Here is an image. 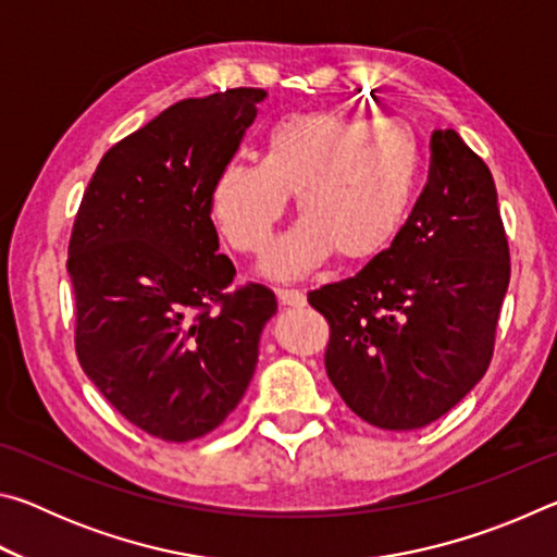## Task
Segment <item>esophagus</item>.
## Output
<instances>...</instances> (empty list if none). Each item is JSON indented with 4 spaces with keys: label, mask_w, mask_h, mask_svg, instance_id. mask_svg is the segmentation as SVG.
<instances>
[{
    "label": "esophagus",
    "mask_w": 557,
    "mask_h": 557,
    "mask_svg": "<svg viewBox=\"0 0 557 557\" xmlns=\"http://www.w3.org/2000/svg\"><path fill=\"white\" fill-rule=\"evenodd\" d=\"M275 292H277L280 305H285V307H301V305H305V292H301V289L277 287Z\"/></svg>",
    "instance_id": "1"
}]
</instances>
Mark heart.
<instances>
[{"instance_id":"1","label":"heart","mask_w":557,"mask_h":557,"mask_svg":"<svg viewBox=\"0 0 557 557\" xmlns=\"http://www.w3.org/2000/svg\"><path fill=\"white\" fill-rule=\"evenodd\" d=\"M420 145L400 120L305 112L270 129L262 159H233L213 186V213L240 252L265 250L287 191L301 221L268 256L277 275H297L334 252L344 262L379 258L408 221Z\"/></svg>"}]
</instances>
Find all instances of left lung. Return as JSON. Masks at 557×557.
Wrapping results in <instances>:
<instances>
[{"instance_id": "8db88e82", "label": "left lung", "mask_w": 557, "mask_h": 557, "mask_svg": "<svg viewBox=\"0 0 557 557\" xmlns=\"http://www.w3.org/2000/svg\"><path fill=\"white\" fill-rule=\"evenodd\" d=\"M430 176L398 238L307 299L329 322V381L358 418L418 430L482 381L511 258L494 176L455 129L430 139Z\"/></svg>"}]
</instances>
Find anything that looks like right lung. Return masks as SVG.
<instances>
[{
  "label": "right lung",
  "instance_id": "1",
  "mask_svg": "<svg viewBox=\"0 0 557 557\" xmlns=\"http://www.w3.org/2000/svg\"><path fill=\"white\" fill-rule=\"evenodd\" d=\"M260 88L188 98L110 147L75 213V354L112 408L164 442L209 435L256 373L277 312L258 282L228 289L213 186L258 115Z\"/></svg>",
  "mask_w": 557,
  "mask_h": 557
}]
</instances>
